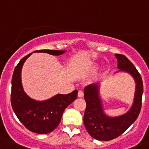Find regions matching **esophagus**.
<instances>
[{
	"label": "esophagus",
	"instance_id": "esophagus-1",
	"mask_svg": "<svg viewBox=\"0 0 149 149\" xmlns=\"http://www.w3.org/2000/svg\"><path fill=\"white\" fill-rule=\"evenodd\" d=\"M83 96H84V93H83V91H81V90L79 91V93H78V97L81 98V97Z\"/></svg>",
	"mask_w": 149,
	"mask_h": 149
}]
</instances>
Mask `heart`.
Here are the masks:
<instances>
[{
	"label": "heart",
	"mask_w": 149,
	"mask_h": 149,
	"mask_svg": "<svg viewBox=\"0 0 149 149\" xmlns=\"http://www.w3.org/2000/svg\"><path fill=\"white\" fill-rule=\"evenodd\" d=\"M98 68H99V65H97V64H93V65H90L88 67V72L90 73H94L98 70Z\"/></svg>",
	"instance_id": "heart-1"
}]
</instances>
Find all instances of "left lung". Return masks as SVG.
Wrapping results in <instances>:
<instances>
[{"label": "left lung", "mask_w": 149, "mask_h": 149, "mask_svg": "<svg viewBox=\"0 0 149 149\" xmlns=\"http://www.w3.org/2000/svg\"><path fill=\"white\" fill-rule=\"evenodd\" d=\"M118 59L119 71L130 73L135 80L136 90L134 104L126 114L115 118H109L103 112L101 101L98 95V86L90 84L84 88L86 109L84 115V124L91 137L98 140H113L123 134L137 118L142 106L143 84L142 78L129 59L123 54H115Z\"/></svg>", "instance_id": "obj_1"}]
</instances>
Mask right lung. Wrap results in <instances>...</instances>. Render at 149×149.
Masks as SVG:
<instances>
[{"label": "right lung", "instance_id": "add662e5", "mask_svg": "<svg viewBox=\"0 0 149 149\" xmlns=\"http://www.w3.org/2000/svg\"><path fill=\"white\" fill-rule=\"evenodd\" d=\"M34 52L60 55L65 51L39 50ZM32 53L19 62L12 79L11 104L15 115L26 129L37 134H47L54 131L60 123L65 109L77 98L78 91L66 95L58 94L47 101H37L29 98L24 93L21 84V69L23 63Z\"/></svg>", "mask_w": 149, "mask_h": 149}]
</instances>
